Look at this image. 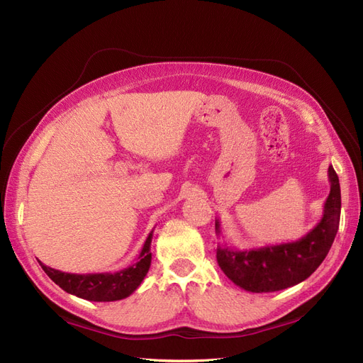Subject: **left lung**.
Masks as SVG:
<instances>
[{"label": "left lung", "mask_w": 363, "mask_h": 363, "mask_svg": "<svg viewBox=\"0 0 363 363\" xmlns=\"http://www.w3.org/2000/svg\"><path fill=\"white\" fill-rule=\"evenodd\" d=\"M330 194L324 203L323 216L309 233L298 240L259 248H236L218 244L219 268L236 286L248 292H276L295 286L321 265L328 255L339 228L340 188L333 167H328ZM221 236V223L215 221Z\"/></svg>", "instance_id": "left-lung-1"}]
</instances>
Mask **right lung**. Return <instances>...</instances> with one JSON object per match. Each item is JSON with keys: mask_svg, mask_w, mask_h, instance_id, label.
Listing matches in <instances>:
<instances>
[{"mask_svg": "<svg viewBox=\"0 0 363 363\" xmlns=\"http://www.w3.org/2000/svg\"><path fill=\"white\" fill-rule=\"evenodd\" d=\"M152 232L148 235L139 257L133 265L116 272L98 274H71L50 268L39 260V265L47 276L59 286L79 298L89 301H118L133 294L142 280L145 279L151 265V240Z\"/></svg>", "mask_w": 363, "mask_h": 363, "instance_id": "right-lung-1", "label": "right lung"}]
</instances>
